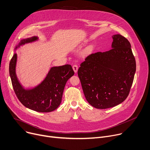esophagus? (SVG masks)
<instances>
[{"instance_id":"34e87169","label":"esophagus","mask_w":150,"mask_h":150,"mask_svg":"<svg viewBox=\"0 0 150 150\" xmlns=\"http://www.w3.org/2000/svg\"><path fill=\"white\" fill-rule=\"evenodd\" d=\"M73 70H74V73H76L77 71V70H78V66H77V65H74L73 66Z\"/></svg>"}]
</instances>
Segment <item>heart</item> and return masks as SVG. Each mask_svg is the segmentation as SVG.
<instances>
[{
	"instance_id": "b5f03b06",
	"label": "heart",
	"mask_w": 150,
	"mask_h": 150,
	"mask_svg": "<svg viewBox=\"0 0 150 150\" xmlns=\"http://www.w3.org/2000/svg\"><path fill=\"white\" fill-rule=\"evenodd\" d=\"M91 50V48L89 47V48H88V49H87V52H90Z\"/></svg>"
}]
</instances>
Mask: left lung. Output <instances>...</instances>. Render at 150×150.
Listing matches in <instances>:
<instances>
[{
    "mask_svg": "<svg viewBox=\"0 0 150 150\" xmlns=\"http://www.w3.org/2000/svg\"><path fill=\"white\" fill-rule=\"evenodd\" d=\"M112 49L88 56L78 76L85 98L97 109L118 105L128 97L136 72V61L128 40L112 36Z\"/></svg>",
    "mask_w": 150,
    "mask_h": 150,
    "instance_id": "left-lung-1",
    "label": "left lung"
}]
</instances>
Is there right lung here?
<instances>
[{
    "label": "right lung",
    "mask_w": 150,
    "mask_h": 150,
    "mask_svg": "<svg viewBox=\"0 0 150 150\" xmlns=\"http://www.w3.org/2000/svg\"><path fill=\"white\" fill-rule=\"evenodd\" d=\"M37 40V37L22 40L15 49ZM17 57L15 53L9 62V71L14 91L19 101L25 107L39 112H50L56 109L61 103L67 80L74 74L71 65L52 67L40 85L30 89H25L19 83L16 74Z\"/></svg>",
    "instance_id": "obj_1"
}]
</instances>
